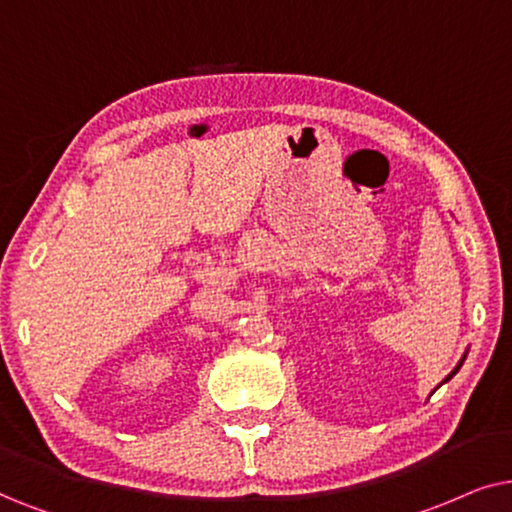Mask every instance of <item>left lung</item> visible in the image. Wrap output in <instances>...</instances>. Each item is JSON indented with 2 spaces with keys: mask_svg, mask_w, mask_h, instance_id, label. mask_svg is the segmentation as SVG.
Returning a JSON list of instances; mask_svg holds the SVG:
<instances>
[{
  "mask_svg": "<svg viewBox=\"0 0 512 512\" xmlns=\"http://www.w3.org/2000/svg\"><path fill=\"white\" fill-rule=\"evenodd\" d=\"M461 365H463V360H461V363H459V365H456V367H454V372H452V374H449V377H447V379H452V377H454V374H456V372H459V367H461ZM447 379H445V381H447Z\"/></svg>",
  "mask_w": 512,
  "mask_h": 512,
  "instance_id": "obj_1",
  "label": "left lung"
}]
</instances>
